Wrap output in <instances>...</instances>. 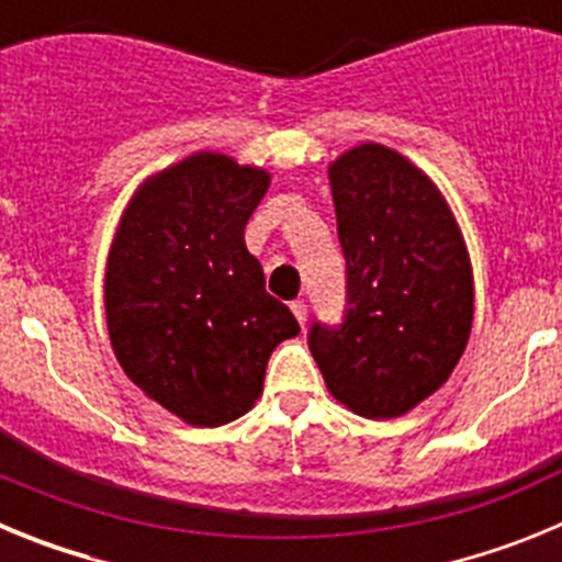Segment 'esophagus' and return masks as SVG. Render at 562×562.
Returning <instances> with one entry per match:
<instances>
[{
    "instance_id": "obj_1",
    "label": "esophagus",
    "mask_w": 562,
    "mask_h": 562,
    "mask_svg": "<svg viewBox=\"0 0 562 562\" xmlns=\"http://www.w3.org/2000/svg\"><path fill=\"white\" fill-rule=\"evenodd\" d=\"M290 310H292V315L297 317V324L306 326V304H304V301H292Z\"/></svg>"
}]
</instances>
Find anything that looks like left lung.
<instances>
[{
	"instance_id": "left-lung-1",
	"label": "left lung",
	"mask_w": 562,
	"mask_h": 562,
	"mask_svg": "<svg viewBox=\"0 0 562 562\" xmlns=\"http://www.w3.org/2000/svg\"><path fill=\"white\" fill-rule=\"evenodd\" d=\"M346 258L340 324L312 321L310 351L331 394L391 419L434 394L464 355L473 272L434 182L376 143L329 168Z\"/></svg>"
}]
</instances>
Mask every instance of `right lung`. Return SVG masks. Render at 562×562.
Masks as SVG:
<instances>
[{"label": "right lung", "instance_id": "right-lung-1", "mask_svg": "<svg viewBox=\"0 0 562 562\" xmlns=\"http://www.w3.org/2000/svg\"><path fill=\"white\" fill-rule=\"evenodd\" d=\"M267 186L225 154H193L134 196L109 252L114 355L188 425L220 428L250 411L272 349L301 331L245 247Z\"/></svg>", "mask_w": 562, "mask_h": 562}]
</instances>
